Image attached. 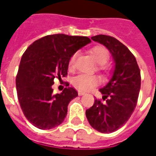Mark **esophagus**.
Returning a JSON list of instances; mask_svg holds the SVG:
<instances>
[{"label":"esophagus","instance_id":"esophagus-1","mask_svg":"<svg viewBox=\"0 0 156 156\" xmlns=\"http://www.w3.org/2000/svg\"><path fill=\"white\" fill-rule=\"evenodd\" d=\"M84 94H85L84 92H83V91H78V95H79V96H82V95H84Z\"/></svg>","mask_w":156,"mask_h":156}]
</instances>
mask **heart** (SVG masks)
<instances>
[{
    "label": "heart",
    "instance_id": "obj_1",
    "mask_svg": "<svg viewBox=\"0 0 156 156\" xmlns=\"http://www.w3.org/2000/svg\"><path fill=\"white\" fill-rule=\"evenodd\" d=\"M90 52L94 58L95 62L100 65L105 64L109 58V53H108V50L101 46H98V47H94V48H92ZM77 57H78L77 52H75L71 56V58L69 59V62H68L69 69L73 68L75 60H76ZM72 83L79 90L88 91L100 83V78L95 75L79 74L72 79Z\"/></svg>",
    "mask_w": 156,
    "mask_h": 156
}]
</instances>
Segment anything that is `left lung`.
<instances>
[{
  "mask_svg": "<svg viewBox=\"0 0 156 156\" xmlns=\"http://www.w3.org/2000/svg\"><path fill=\"white\" fill-rule=\"evenodd\" d=\"M91 39L109 51L115 68L108 83L99 88L106 102L95 99L94 105L86 110V117L94 129L108 134L122 127L133 114L140 90V71L134 55L119 40L106 35Z\"/></svg>",
  "mask_w": 156,
  "mask_h": 156,
  "instance_id": "left-lung-1",
  "label": "left lung"
}]
</instances>
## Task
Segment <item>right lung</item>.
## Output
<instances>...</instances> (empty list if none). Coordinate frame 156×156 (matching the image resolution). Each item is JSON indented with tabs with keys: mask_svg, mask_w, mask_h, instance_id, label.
<instances>
[{
	"mask_svg": "<svg viewBox=\"0 0 156 156\" xmlns=\"http://www.w3.org/2000/svg\"><path fill=\"white\" fill-rule=\"evenodd\" d=\"M91 42L87 37L54 34L35 41L22 55L16 86L23 114L35 127L50 129L61 124L69 102L78 96L73 88L53 94L54 78L68 74L71 56ZM69 85V84H68Z\"/></svg>",
	"mask_w": 156,
	"mask_h": 156,
	"instance_id": "obj_1",
	"label": "right lung"
}]
</instances>
